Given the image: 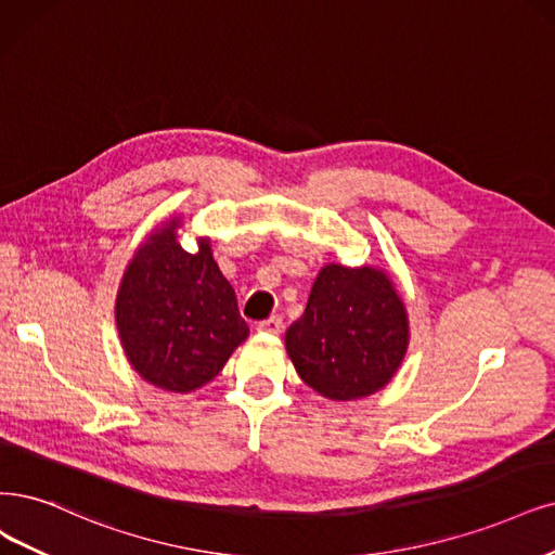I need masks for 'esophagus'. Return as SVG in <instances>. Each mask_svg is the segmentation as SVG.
Returning a JSON list of instances; mask_svg holds the SVG:
<instances>
[{"label": "esophagus", "instance_id": "34e87169", "mask_svg": "<svg viewBox=\"0 0 555 555\" xmlns=\"http://www.w3.org/2000/svg\"><path fill=\"white\" fill-rule=\"evenodd\" d=\"M256 330H258L260 334L276 336V334H281V330H283V320H281V315H272V318H267V320L258 322Z\"/></svg>", "mask_w": 555, "mask_h": 555}]
</instances>
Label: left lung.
Segmentation results:
<instances>
[{
    "mask_svg": "<svg viewBox=\"0 0 555 555\" xmlns=\"http://www.w3.org/2000/svg\"><path fill=\"white\" fill-rule=\"evenodd\" d=\"M409 336L406 306L384 267L326 262L304 315L285 332V350L304 384L350 402L396 377Z\"/></svg>",
    "mask_w": 555,
    "mask_h": 555,
    "instance_id": "8db88e82",
    "label": "left lung"
}]
</instances>
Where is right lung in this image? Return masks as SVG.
<instances>
[{
  "mask_svg": "<svg viewBox=\"0 0 555 555\" xmlns=\"http://www.w3.org/2000/svg\"><path fill=\"white\" fill-rule=\"evenodd\" d=\"M184 219L159 221L132 254L116 293V330L132 371L162 391L192 393L210 384L249 336L233 285L210 237L184 251Z\"/></svg>",
  "mask_w": 555,
  "mask_h": 555,
  "instance_id": "add662e5",
  "label": "right lung"
}]
</instances>
